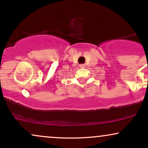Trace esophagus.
Segmentation results:
<instances>
[{
  "mask_svg": "<svg viewBox=\"0 0 148 148\" xmlns=\"http://www.w3.org/2000/svg\"><path fill=\"white\" fill-rule=\"evenodd\" d=\"M79 67H81V68H84V67H85V64H80L79 65Z\"/></svg>",
  "mask_w": 148,
  "mask_h": 148,
  "instance_id": "esophagus-1",
  "label": "esophagus"
}]
</instances>
